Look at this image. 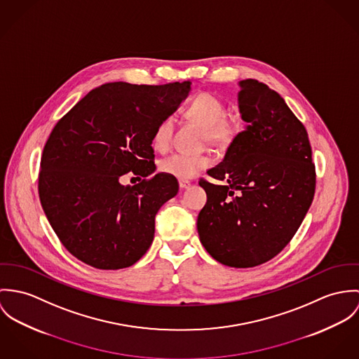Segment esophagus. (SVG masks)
I'll return each mask as SVG.
<instances>
[{
  "label": "esophagus",
  "instance_id": "34e87169",
  "mask_svg": "<svg viewBox=\"0 0 359 359\" xmlns=\"http://www.w3.org/2000/svg\"><path fill=\"white\" fill-rule=\"evenodd\" d=\"M191 186V183L190 182H187V180H180L179 182V187H180V190H186V189H189Z\"/></svg>",
  "mask_w": 359,
  "mask_h": 359
}]
</instances>
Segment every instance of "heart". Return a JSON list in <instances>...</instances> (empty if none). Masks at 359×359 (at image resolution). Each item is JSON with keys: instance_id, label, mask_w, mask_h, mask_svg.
Returning a JSON list of instances; mask_svg holds the SVG:
<instances>
[{"instance_id": "heart-1", "label": "heart", "mask_w": 359, "mask_h": 359, "mask_svg": "<svg viewBox=\"0 0 359 359\" xmlns=\"http://www.w3.org/2000/svg\"><path fill=\"white\" fill-rule=\"evenodd\" d=\"M189 120L203 126L205 139L212 146L229 144L238 132V126L227 120L224 103L215 95L201 92L196 95L184 110ZM175 128L172 116H166L156 125L153 132V144L157 150H165L170 144ZM210 165L206 156L172 154L161 161V170L179 180H190Z\"/></svg>"}]
</instances>
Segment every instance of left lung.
<instances>
[{"label": "left lung", "instance_id": "left-lung-1", "mask_svg": "<svg viewBox=\"0 0 359 359\" xmlns=\"http://www.w3.org/2000/svg\"><path fill=\"white\" fill-rule=\"evenodd\" d=\"M238 107L248 122L223 161L199 186L206 203L199 241L219 263L249 269L277 256L300 227L316 193V166L304 125L278 93L256 80L239 81Z\"/></svg>", "mask_w": 359, "mask_h": 359}]
</instances>
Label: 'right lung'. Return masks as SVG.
I'll return each mask as SVG.
<instances>
[{
	"label": "right lung",
	"instance_id": "obj_1",
	"mask_svg": "<svg viewBox=\"0 0 359 359\" xmlns=\"http://www.w3.org/2000/svg\"><path fill=\"white\" fill-rule=\"evenodd\" d=\"M191 82L92 89L59 121L41 157L39 193L63 246L99 270L135 264L150 248L156 215L179 191L176 177L156 172L153 132L189 96ZM132 171L144 177L122 187Z\"/></svg>",
	"mask_w": 359,
	"mask_h": 359
}]
</instances>
